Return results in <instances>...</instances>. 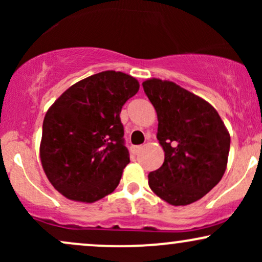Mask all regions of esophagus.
Masks as SVG:
<instances>
[{
    "label": "esophagus",
    "mask_w": 262,
    "mask_h": 262,
    "mask_svg": "<svg viewBox=\"0 0 262 262\" xmlns=\"http://www.w3.org/2000/svg\"><path fill=\"white\" fill-rule=\"evenodd\" d=\"M141 150V146L140 145H133L130 146V152L133 155H138L139 154V151Z\"/></svg>",
    "instance_id": "1"
}]
</instances>
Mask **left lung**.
I'll return each instance as SVG.
<instances>
[{
    "mask_svg": "<svg viewBox=\"0 0 262 262\" xmlns=\"http://www.w3.org/2000/svg\"><path fill=\"white\" fill-rule=\"evenodd\" d=\"M143 89L158 113V140L165 151L149 186L172 206L202 198L221 181L227 167L230 137L208 102L170 81L146 80Z\"/></svg>",
    "mask_w": 262,
    "mask_h": 262,
    "instance_id": "1",
    "label": "left lung"
}]
</instances>
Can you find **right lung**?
<instances>
[{"instance_id": "right-lung-1", "label": "right lung", "mask_w": 262, "mask_h": 262, "mask_svg": "<svg viewBox=\"0 0 262 262\" xmlns=\"http://www.w3.org/2000/svg\"><path fill=\"white\" fill-rule=\"evenodd\" d=\"M138 90L134 77L103 71L66 90L45 114L41 165L66 198L91 203L118 186L129 162L119 114Z\"/></svg>"}]
</instances>
